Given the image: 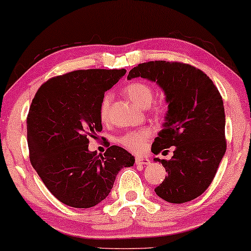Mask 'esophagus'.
<instances>
[{
  "mask_svg": "<svg viewBox=\"0 0 251 251\" xmlns=\"http://www.w3.org/2000/svg\"><path fill=\"white\" fill-rule=\"evenodd\" d=\"M136 164H143V166H147L150 164V160L144 156H137L136 157Z\"/></svg>",
  "mask_w": 251,
  "mask_h": 251,
  "instance_id": "1",
  "label": "esophagus"
}]
</instances>
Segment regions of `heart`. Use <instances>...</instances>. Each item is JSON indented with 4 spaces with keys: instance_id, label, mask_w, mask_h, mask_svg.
<instances>
[{
    "instance_id": "1",
    "label": "heart",
    "mask_w": 251,
    "mask_h": 251,
    "mask_svg": "<svg viewBox=\"0 0 251 251\" xmlns=\"http://www.w3.org/2000/svg\"><path fill=\"white\" fill-rule=\"evenodd\" d=\"M125 94L133 104L140 108H146L151 105L153 100V89L149 84L144 82H131L125 88ZM112 96L111 94H106L100 102V118L106 120L109 113V106H111ZM152 133V130L149 128L138 130V131H132L126 133L120 138V143L123 146L133 152H139L144 147V144L147 138Z\"/></svg>"
}]
</instances>
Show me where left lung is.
<instances>
[{
	"mask_svg": "<svg viewBox=\"0 0 251 251\" xmlns=\"http://www.w3.org/2000/svg\"><path fill=\"white\" fill-rule=\"evenodd\" d=\"M143 77L162 89L168 111L152 145L159 154L175 146L170 160H160L168 171L155 190L170 203H185L209 187L226 152L225 111L222 96L203 72L191 65L164 60L139 64L128 80Z\"/></svg>",
	"mask_w": 251,
	"mask_h": 251,
	"instance_id": "1",
	"label": "left lung"
}]
</instances>
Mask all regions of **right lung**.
<instances>
[{
    "mask_svg": "<svg viewBox=\"0 0 251 251\" xmlns=\"http://www.w3.org/2000/svg\"><path fill=\"white\" fill-rule=\"evenodd\" d=\"M121 70L74 71L37 90L27 118L30 163L48 190L64 204L91 208L108 197L116 175L135 156L113 145L89 151L101 131L104 94L126 74Z\"/></svg>",
    "mask_w": 251,
    "mask_h": 251,
    "instance_id": "1",
    "label": "right lung"
}]
</instances>
